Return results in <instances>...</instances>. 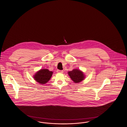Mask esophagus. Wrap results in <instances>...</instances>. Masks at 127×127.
Segmentation results:
<instances>
[{"label":"esophagus","mask_w":127,"mask_h":127,"mask_svg":"<svg viewBox=\"0 0 127 127\" xmlns=\"http://www.w3.org/2000/svg\"><path fill=\"white\" fill-rule=\"evenodd\" d=\"M57 72L58 73H63L64 72L63 70H57Z\"/></svg>","instance_id":"1"}]
</instances>
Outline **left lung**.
Instances as JSON below:
<instances>
[{"label":"left lung","mask_w":127,"mask_h":127,"mask_svg":"<svg viewBox=\"0 0 127 127\" xmlns=\"http://www.w3.org/2000/svg\"><path fill=\"white\" fill-rule=\"evenodd\" d=\"M68 73L70 77L75 83H80L82 81L84 80L85 78L84 73L79 69H74L72 71L68 72Z\"/></svg>","instance_id":"left-lung-1"}]
</instances>
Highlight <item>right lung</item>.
I'll use <instances>...</instances> for the list:
<instances>
[{
    "mask_svg": "<svg viewBox=\"0 0 127 127\" xmlns=\"http://www.w3.org/2000/svg\"><path fill=\"white\" fill-rule=\"evenodd\" d=\"M53 72L46 69H42L38 71L34 75V79L40 84L44 85L51 79Z\"/></svg>",
    "mask_w": 127,
    "mask_h": 127,
    "instance_id": "add662e5",
    "label": "right lung"
}]
</instances>
